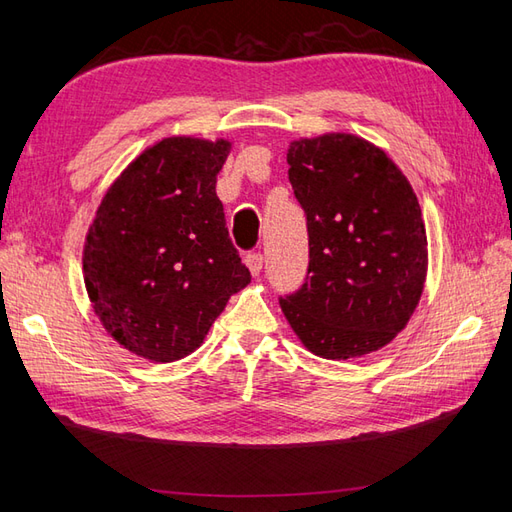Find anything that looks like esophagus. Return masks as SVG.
Wrapping results in <instances>:
<instances>
[{
  "mask_svg": "<svg viewBox=\"0 0 512 512\" xmlns=\"http://www.w3.org/2000/svg\"><path fill=\"white\" fill-rule=\"evenodd\" d=\"M246 266L250 270V275L257 277L262 273V266H264V255L262 253H248L246 255Z\"/></svg>",
  "mask_w": 512,
  "mask_h": 512,
  "instance_id": "34e87169",
  "label": "esophagus"
}]
</instances>
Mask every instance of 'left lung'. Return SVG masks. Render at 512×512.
Segmentation results:
<instances>
[{
    "label": "left lung",
    "instance_id": "8db88e82",
    "mask_svg": "<svg viewBox=\"0 0 512 512\" xmlns=\"http://www.w3.org/2000/svg\"><path fill=\"white\" fill-rule=\"evenodd\" d=\"M288 165L310 264L279 306L312 354L347 361L376 352L405 328L427 277L416 193L383 149L352 134L295 140Z\"/></svg>",
    "mask_w": 512,
    "mask_h": 512
}]
</instances>
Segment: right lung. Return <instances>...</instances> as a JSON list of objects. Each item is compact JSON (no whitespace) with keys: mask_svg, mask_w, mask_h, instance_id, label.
Masks as SVG:
<instances>
[{"mask_svg":"<svg viewBox=\"0 0 512 512\" xmlns=\"http://www.w3.org/2000/svg\"><path fill=\"white\" fill-rule=\"evenodd\" d=\"M228 140L162 138L107 189L83 246L96 317L136 356L173 363L202 345L250 284L228 237L217 173Z\"/></svg>","mask_w":512,"mask_h":512,"instance_id":"1","label":"right lung"}]
</instances>
